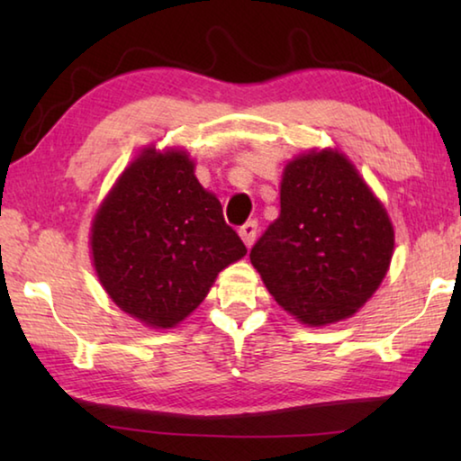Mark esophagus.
Listing matches in <instances>:
<instances>
[{
    "label": "esophagus",
    "instance_id": "34e87169",
    "mask_svg": "<svg viewBox=\"0 0 461 461\" xmlns=\"http://www.w3.org/2000/svg\"><path fill=\"white\" fill-rule=\"evenodd\" d=\"M256 231H258V223L256 221H248V223H244L240 228V238L244 240V244L249 248L254 244V240H256Z\"/></svg>",
    "mask_w": 461,
    "mask_h": 461
}]
</instances>
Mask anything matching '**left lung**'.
Listing matches in <instances>:
<instances>
[{
  "instance_id": "left-lung-1",
  "label": "left lung",
  "mask_w": 461,
  "mask_h": 461,
  "mask_svg": "<svg viewBox=\"0 0 461 461\" xmlns=\"http://www.w3.org/2000/svg\"><path fill=\"white\" fill-rule=\"evenodd\" d=\"M394 231L346 156L303 154L285 168L280 215L249 260L280 307L309 325L354 315L384 278Z\"/></svg>"
}]
</instances>
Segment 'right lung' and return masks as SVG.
I'll return each instance as SVG.
<instances>
[{"label":"right lung","instance_id":"obj_1","mask_svg":"<svg viewBox=\"0 0 461 461\" xmlns=\"http://www.w3.org/2000/svg\"><path fill=\"white\" fill-rule=\"evenodd\" d=\"M93 264L115 305L152 327L199 307L217 272L246 256L221 203L193 175L185 152L152 148L122 175L95 215Z\"/></svg>","mask_w":461,"mask_h":461}]
</instances>
